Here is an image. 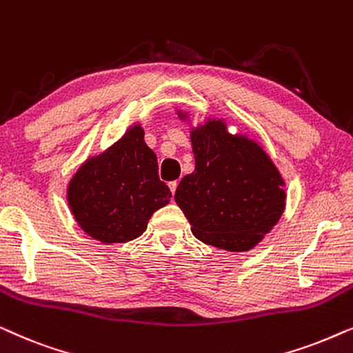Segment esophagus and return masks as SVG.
<instances>
[{"instance_id":"obj_1","label":"esophagus","mask_w":353,"mask_h":353,"mask_svg":"<svg viewBox=\"0 0 353 353\" xmlns=\"http://www.w3.org/2000/svg\"><path fill=\"white\" fill-rule=\"evenodd\" d=\"M176 186H178V181H172V183H168V188H170L172 194H175V191H176Z\"/></svg>"}]
</instances>
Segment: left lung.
I'll return each instance as SVG.
<instances>
[{
	"mask_svg": "<svg viewBox=\"0 0 353 353\" xmlns=\"http://www.w3.org/2000/svg\"><path fill=\"white\" fill-rule=\"evenodd\" d=\"M178 119L190 120L186 110ZM196 168L183 176L175 201L192 234L226 252H248L281 219L286 181L265 149L243 133H230L225 119L191 127Z\"/></svg>",
	"mask_w": 353,
	"mask_h": 353,
	"instance_id": "obj_1",
	"label": "left lung"
}]
</instances>
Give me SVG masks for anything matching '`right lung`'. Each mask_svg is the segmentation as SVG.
I'll use <instances>...</instances> for the list:
<instances>
[{"mask_svg":"<svg viewBox=\"0 0 353 353\" xmlns=\"http://www.w3.org/2000/svg\"><path fill=\"white\" fill-rule=\"evenodd\" d=\"M170 197L168 186L159 180L157 156L144 141L141 123L86 159L67 185V204L77 225L103 244L137 239Z\"/></svg>","mask_w":353,"mask_h":353,"instance_id":"right-lung-1","label":"right lung"}]
</instances>
